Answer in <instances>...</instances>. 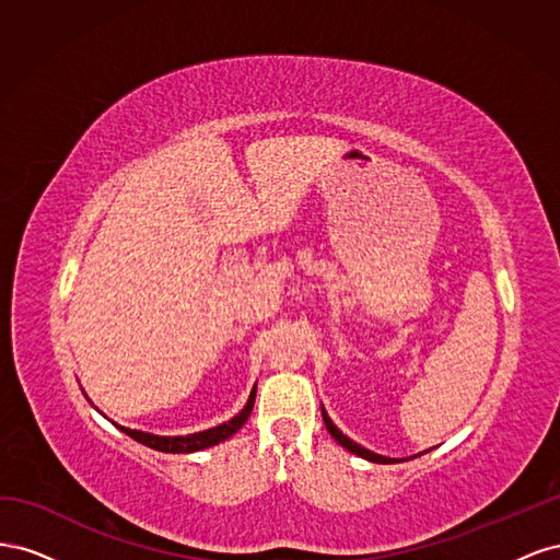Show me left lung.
I'll return each mask as SVG.
<instances>
[{"label":"left lung","instance_id":"obj_1","mask_svg":"<svg viewBox=\"0 0 560 560\" xmlns=\"http://www.w3.org/2000/svg\"><path fill=\"white\" fill-rule=\"evenodd\" d=\"M322 420H325V425H327V430H329V434L336 439L338 444H341L343 448H348L350 453H354V455H360V457H364V460H369V463H378V465H395V463H404V460H411V457H387V455H378V453H374V451H369V448H364V446H360L358 442H352L350 436H346L341 430H338L334 422H331V418H329V413L325 411V406H322ZM420 455V453H418ZM418 455H413V457H418Z\"/></svg>","mask_w":560,"mask_h":560}]
</instances>
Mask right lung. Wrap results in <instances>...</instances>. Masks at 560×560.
Listing matches in <instances>:
<instances>
[{
	"label": "right lung",
	"instance_id": "add662e5",
	"mask_svg": "<svg viewBox=\"0 0 560 560\" xmlns=\"http://www.w3.org/2000/svg\"><path fill=\"white\" fill-rule=\"evenodd\" d=\"M254 397H257V385L252 387L249 399H247V404L243 406V411L238 416H233L231 420L222 422V425H217V428L194 432V434H184V436H161V434H151V432H142V430H130L126 425H118V422H114V420L112 422L124 434L135 439V442H140V444L154 448V451H161V453H196V451L222 444V442H226L229 436H233L235 432H238L245 425V420L249 418V413H252ZM100 413H103V411H100Z\"/></svg>",
	"mask_w": 560,
	"mask_h": 560
}]
</instances>
